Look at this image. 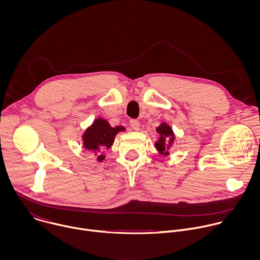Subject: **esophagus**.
<instances>
[{"instance_id":"1","label":"esophagus","mask_w":260,"mask_h":260,"mask_svg":"<svg viewBox=\"0 0 260 260\" xmlns=\"http://www.w3.org/2000/svg\"><path fill=\"white\" fill-rule=\"evenodd\" d=\"M129 124H131V127L134 129V131H139L140 129V122L136 119H132L129 121Z\"/></svg>"}]
</instances>
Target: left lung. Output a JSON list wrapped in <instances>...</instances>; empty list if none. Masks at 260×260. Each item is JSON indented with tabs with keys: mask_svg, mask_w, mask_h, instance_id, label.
Returning a JSON list of instances; mask_svg holds the SVG:
<instances>
[{
	"mask_svg": "<svg viewBox=\"0 0 260 260\" xmlns=\"http://www.w3.org/2000/svg\"><path fill=\"white\" fill-rule=\"evenodd\" d=\"M156 132L158 135L157 141L154 143L156 150L160 155L168 156L170 154V149L172 148L176 136L172 127L167 122H161L157 127Z\"/></svg>",
	"mask_w": 260,
	"mask_h": 260,
	"instance_id": "1",
	"label": "left lung"
}]
</instances>
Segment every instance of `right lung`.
Listing matches in <instances>:
<instances>
[{"instance_id": "add662e5", "label": "right lung", "mask_w": 260, "mask_h": 260, "mask_svg": "<svg viewBox=\"0 0 260 260\" xmlns=\"http://www.w3.org/2000/svg\"><path fill=\"white\" fill-rule=\"evenodd\" d=\"M120 132H125V127L121 125L112 127L106 119L99 117L84 131L82 135L83 148L98 155L96 161L102 162L106 158L102 151L113 145L116 135Z\"/></svg>"}]
</instances>
